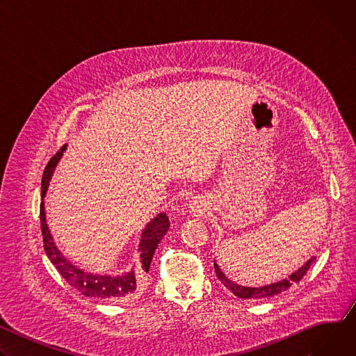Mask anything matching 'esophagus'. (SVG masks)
<instances>
[{
    "label": "esophagus",
    "instance_id": "1",
    "mask_svg": "<svg viewBox=\"0 0 356 356\" xmlns=\"http://www.w3.org/2000/svg\"><path fill=\"white\" fill-rule=\"evenodd\" d=\"M200 207H201V206H200ZM200 207H198V204H197V206H194V207L191 206V209L194 210V213H201V209H200Z\"/></svg>",
    "mask_w": 356,
    "mask_h": 356
}]
</instances>
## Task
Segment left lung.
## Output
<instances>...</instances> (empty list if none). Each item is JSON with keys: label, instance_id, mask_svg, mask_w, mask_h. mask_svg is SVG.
<instances>
[{"label": "left lung", "instance_id": "obj_1", "mask_svg": "<svg viewBox=\"0 0 356 356\" xmlns=\"http://www.w3.org/2000/svg\"><path fill=\"white\" fill-rule=\"evenodd\" d=\"M314 261H316V258L313 257L312 259H309V261L306 262V265H302L298 270H296L294 273H291L287 279H283V280H280V282H276V283H272V284H268V286H262V287H246V286H241V284H236V283L231 282V280L221 272V269L218 268V265L216 264V261H214V269H216L217 277L221 280V283H222L228 290H231L236 297H239V298L259 300V298H268V297L276 296V294H279V293H283V291H286L293 283H298L304 276H306L307 270L310 269V266L313 265Z\"/></svg>", "mask_w": 356, "mask_h": 356}]
</instances>
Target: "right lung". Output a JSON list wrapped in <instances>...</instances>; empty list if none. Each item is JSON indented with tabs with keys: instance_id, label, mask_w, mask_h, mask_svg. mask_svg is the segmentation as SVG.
I'll use <instances>...</instances> for the list:
<instances>
[{
	"instance_id": "1",
	"label": "right lung",
	"mask_w": 356,
	"mask_h": 356,
	"mask_svg": "<svg viewBox=\"0 0 356 356\" xmlns=\"http://www.w3.org/2000/svg\"><path fill=\"white\" fill-rule=\"evenodd\" d=\"M66 149V145L58 152V154L49 161L43 177H42V198H44L47 186L50 181V177L54 175V170L60 161L63 150ZM170 227V221L165 213L158 214L154 220L146 224L145 229L142 231L140 235V242H139V253H140V272L139 277L134 272H127L120 276H99L94 273H87L73 264H70L63 255L62 252L56 248L52 235H50V231L46 224V217H44V204L43 201L40 202V229L43 235V248L47 258L50 259L58 269V272L63 276V279L73 287H76L79 291H81L87 297H99V298H113V300H120L127 296H131L135 293L139 280H142L143 275L149 272L152 258H154L155 249L158 243L162 241L163 235L168 232Z\"/></svg>"
}]
</instances>
